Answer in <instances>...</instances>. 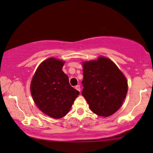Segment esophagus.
<instances>
[{
	"label": "esophagus",
	"mask_w": 153,
	"mask_h": 153,
	"mask_svg": "<svg viewBox=\"0 0 153 153\" xmlns=\"http://www.w3.org/2000/svg\"><path fill=\"white\" fill-rule=\"evenodd\" d=\"M75 88H76V90H77L78 91H80V90H81L80 86H79V85H77Z\"/></svg>",
	"instance_id": "1"
}]
</instances>
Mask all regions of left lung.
I'll list each match as a JSON object with an SVG mask.
<instances>
[{
    "instance_id": "8db88e82",
    "label": "left lung",
    "mask_w": 153,
    "mask_h": 153,
    "mask_svg": "<svg viewBox=\"0 0 153 153\" xmlns=\"http://www.w3.org/2000/svg\"><path fill=\"white\" fill-rule=\"evenodd\" d=\"M84 79L82 95L97 115L108 117L115 113L126 96V77L108 58L83 63Z\"/></svg>"
}]
</instances>
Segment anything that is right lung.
Listing matches in <instances>:
<instances>
[{
	"label": "right lung",
	"mask_w": 153,
	"mask_h": 153,
	"mask_svg": "<svg viewBox=\"0 0 153 153\" xmlns=\"http://www.w3.org/2000/svg\"><path fill=\"white\" fill-rule=\"evenodd\" d=\"M64 62L50 58L40 64L31 83L34 102L41 111L55 119L69 112L79 92L70 85L62 71Z\"/></svg>",
	"instance_id": "right-lung-1"
}]
</instances>
